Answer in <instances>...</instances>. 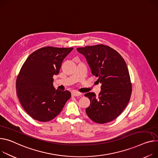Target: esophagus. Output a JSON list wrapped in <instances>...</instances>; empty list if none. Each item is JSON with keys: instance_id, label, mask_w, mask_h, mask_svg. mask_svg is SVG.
<instances>
[{"instance_id": "esophagus-1", "label": "esophagus", "mask_w": 158, "mask_h": 158, "mask_svg": "<svg viewBox=\"0 0 158 158\" xmlns=\"http://www.w3.org/2000/svg\"><path fill=\"white\" fill-rule=\"evenodd\" d=\"M71 94H72V96H73V97H78V96H81V95H82L81 93L78 92H77V91L72 92Z\"/></svg>"}]
</instances>
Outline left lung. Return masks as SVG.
Listing matches in <instances>:
<instances>
[{"mask_svg": "<svg viewBox=\"0 0 158 158\" xmlns=\"http://www.w3.org/2000/svg\"><path fill=\"white\" fill-rule=\"evenodd\" d=\"M85 57L92 74L99 77L101 90L85 94L90 101L86 108L87 116L97 123H106L116 119L128 104L131 83L123 58L113 48L102 44L77 48Z\"/></svg>", "mask_w": 158, "mask_h": 158, "instance_id": "left-lung-1", "label": "left lung"}]
</instances>
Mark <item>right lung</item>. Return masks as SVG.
Listing matches in <instances>:
<instances>
[{"label":"right lung","instance_id":"add662e5","mask_svg":"<svg viewBox=\"0 0 158 158\" xmlns=\"http://www.w3.org/2000/svg\"><path fill=\"white\" fill-rule=\"evenodd\" d=\"M73 49L42 47L31 53L22 66L16 80L17 95L24 110L34 119L52 120L71 98L68 90L55 89L53 76L59 73L63 59Z\"/></svg>","mask_w":158,"mask_h":158}]
</instances>
